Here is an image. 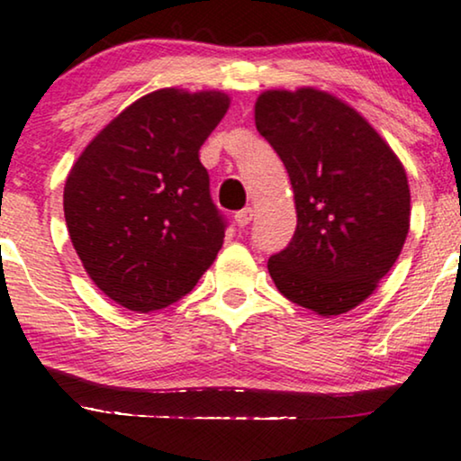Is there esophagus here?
<instances>
[{
  "instance_id": "34e87169",
  "label": "esophagus",
  "mask_w": 461,
  "mask_h": 461,
  "mask_svg": "<svg viewBox=\"0 0 461 461\" xmlns=\"http://www.w3.org/2000/svg\"><path fill=\"white\" fill-rule=\"evenodd\" d=\"M253 208H242V211H238L236 212V223H238V227H247L250 221H253Z\"/></svg>"
}]
</instances>
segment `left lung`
Instances as JSON below:
<instances>
[{
  "instance_id": "1",
  "label": "left lung",
  "mask_w": 461,
  "mask_h": 461,
  "mask_svg": "<svg viewBox=\"0 0 461 461\" xmlns=\"http://www.w3.org/2000/svg\"><path fill=\"white\" fill-rule=\"evenodd\" d=\"M255 125L287 167L298 227L267 259L285 298L331 317L392 270L411 225V189L392 147L357 110L302 86L264 91Z\"/></svg>"
}]
</instances>
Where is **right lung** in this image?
<instances>
[{"label": "right lung", "instance_id": "1", "mask_svg": "<svg viewBox=\"0 0 461 461\" xmlns=\"http://www.w3.org/2000/svg\"><path fill=\"white\" fill-rule=\"evenodd\" d=\"M227 108L221 91H153L114 116L69 170V238L116 304L136 312L170 306L217 259L225 219L200 147Z\"/></svg>", "mask_w": 461, "mask_h": 461}]
</instances>
